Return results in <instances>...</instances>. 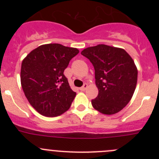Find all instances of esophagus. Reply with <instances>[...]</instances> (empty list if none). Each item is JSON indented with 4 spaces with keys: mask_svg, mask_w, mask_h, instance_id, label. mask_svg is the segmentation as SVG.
I'll return each instance as SVG.
<instances>
[{
    "mask_svg": "<svg viewBox=\"0 0 159 159\" xmlns=\"http://www.w3.org/2000/svg\"><path fill=\"white\" fill-rule=\"evenodd\" d=\"M87 88H88V84H86V83H84V84H83V86H82V87H81V88H80V90H81V91H84V90H85L86 89H87Z\"/></svg>",
    "mask_w": 159,
    "mask_h": 159,
    "instance_id": "34e87169",
    "label": "esophagus"
}]
</instances>
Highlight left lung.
<instances>
[{
    "label": "left lung",
    "instance_id": "1",
    "mask_svg": "<svg viewBox=\"0 0 159 159\" xmlns=\"http://www.w3.org/2000/svg\"><path fill=\"white\" fill-rule=\"evenodd\" d=\"M81 54L94 68L98 94L91 100L93 108L105 115L123 109L137 84L138 70L131 56L124 49L105 44L87 48Z\"/></svg>",
    "mask_w": 159,
    "mask_h": 159
}]
</instances>
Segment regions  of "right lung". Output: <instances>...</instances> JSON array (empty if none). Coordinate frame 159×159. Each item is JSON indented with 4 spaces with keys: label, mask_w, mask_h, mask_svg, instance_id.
I'll return each mask as SVG.
<instances>
[{
    "label": "right lung",
    "mask_w": 159,
    "mask_h": 159,
    "mask_svg": "<svg viewBox=\"0 0 159 159\" xmlns=\"http://www.w3.org/2000/svg\"><path fill=\"white\" fill-rule=\"evenodd\" d=\"M78 53L77 48L48 44L30 51L23 60L22 89L38 113L55 117L69 109L76 93L70 89L64 70Z\"/></svg>",
    "instance_id": "1"
}]
</instances>
